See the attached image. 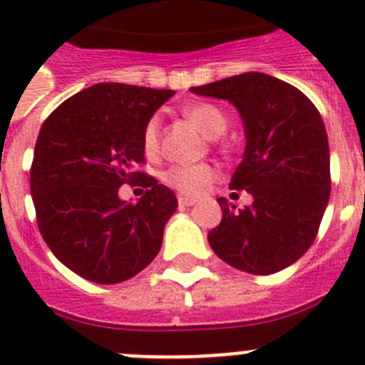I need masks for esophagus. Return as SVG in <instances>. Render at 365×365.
<instances>
[{"instance_id":"34e87169","label":"esophagus","mask_w":365,"mask_h":365,"mask_svg":"<svg viewBox=\"0 0 365 365\" xmlns=\"http://www.w3.org/2000/svg\"><path fill=\"white\" fill-rule=\"evenodd\" d=\"M195 199L193 197H186V195H179V205L180 206H193L195 205Z\"/></svg>"}]
</instances>
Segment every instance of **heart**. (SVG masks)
Wrapping results in <instances>:
<instances>
[{
    "mask_svg": "<svg viewBox=\"0 0 365 365\" xmlns=\"http://www.w3.org/2000/svg\"><path fill=\"white\" fill-rule=\"evenodd\" d=\"M185 115L202 135L219 137L228 128L227 115L214 104L197 102L185 109ZM160 146V117L148 118L143 130V150L148 157H153ZM217 179V168L214 164H173L163 173V182L182 195H199Z\"/></svg>",
    "mask_w": 365,
    "mask_h": 365,
    "instance_id": "b5f03b06",
    "label": "heart"
}]
</instances>
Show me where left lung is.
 <instances>
[{
  "instance_id": "left-lung-1",
  "label": "left lung",
  "mask_w": 365,
  "mask_h": 365,
  "mask_svg": "<svg viewBox=\"0 0 365 365\" xmlns=\"http://www.w3.org/2000/svg\"><path fill=\"white\" fill-rule=\"evenodd\" d=\"M192 93L225 98L240 111L247 148L230 190L254 197L245 208L219 197L222 219L208 232V243L243 272H279L314 243L331 195V157L320 111L294 86L263 73L235 74L192 87Z\"/></svg>"
}]
</instances>
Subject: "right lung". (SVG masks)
Listing matches in <instances>:
<instances>
[{"instance_id":"obj_1","label":"right lung","mask_w":365,"mask_h":365,"mask_svg":"<svg viewBox=\"0 0 365 365\" xmlns=\"http://www.w3.org/2000/svg\"><path fill=\"white\" fill-rule=\"evenodd\" d=\"M172 89L96 83L76 93L41 124L31 193L41 237L67 269L111 285L146 269L177 208L175 193L138 166L143 130ZM138 182V203L118 197Z\"/></svg>"}]
</instances>
